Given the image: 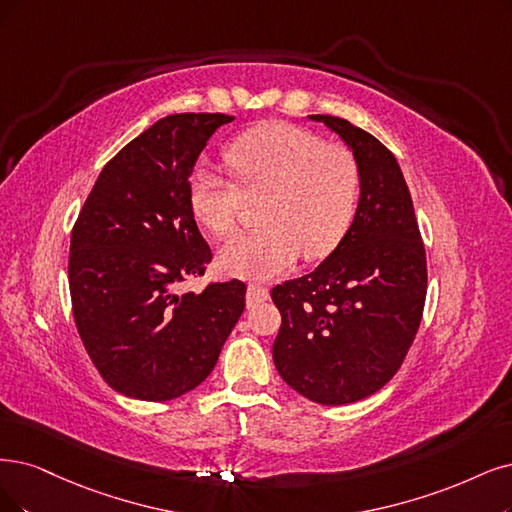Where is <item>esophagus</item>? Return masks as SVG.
<instances>
[{"mask_svg": "<svg viewBox=\"0 0 512 512\" xmlns=\"http://www.w3.org/2000/svg\"><path fill=\"white\" fill-rule=\"evenodd\" d=\"M268 297H270V291L266 287L249 285V289H246V306L253 308V306L261 304V301H266Z\"/></svg>", "mask_w": 512, "mask_h": 512, "instance_id": "1", "label": "esophagus"}]
</instances>
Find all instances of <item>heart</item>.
<instances>
[{"mask_svg":"<svg viewBox=\"0 0 512 512\" xmlns=\"http://www.w3.org/2000/svg\"><path fill=\"white\" fill-rule=\"evenodd\" d=\"M223 162L236 185L208 170H196L187 183L189 211L204 230L227 236L242 196H266L259 208L261 230L238 234L219 251L223 272L268 280L287 272L299 253L327 257L348 234L361 196V168L348 147L272 122L227 145Z\"/></svg>","mask_w":512,"mask_h":512,"instance_id":"b5f03b06","label":"heart"}]
</instances>
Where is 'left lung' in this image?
Masks as SVG:
<instances>
[{
    "label": "left lung",
    "instance_id": "8db88e82",
    "mask_svg": "<svg viewBox=\"0 0 512 512\" xmlns=\"http://www.w3.org/2000/svg\"><path fill=\"white\" fill-rule=\"evenodd\" d=\"M337 132L361 168V198L344 240L320 266L272 289L282 325L274 365L320 405H348L386 386L418 333L426 251L401 166L369 132L310 116Z\"/></svg>",
    "mask_w": 512,
    "mask_h": 512
}]
</instances>
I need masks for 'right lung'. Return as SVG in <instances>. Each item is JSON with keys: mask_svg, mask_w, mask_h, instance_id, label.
Wrapping results in <instances>:
<instances>
[{"mask_svg": "<svg viewBox=\"0 0 512 512\" xmlns=\"http://www.w3.org/2000/svg\"><path fill=\"white\" fill-rule=\"evenodd\" d=\"M225 113H175L113 156L71 232L75 327L103 380L139 401L200 386L244 310L246 285L175 293L213 259L187 204V183Z\"/></svg>", "mask_w": 512, "mask_h": 512, "instance_id": "add662e5", "label": "right lung"}]
</instances>
